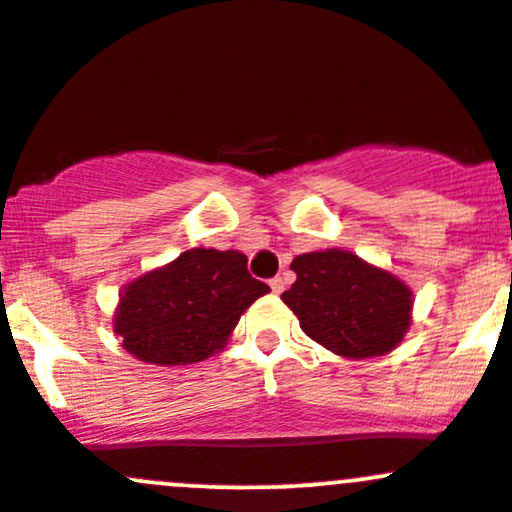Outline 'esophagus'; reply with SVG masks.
I'll list each match as a JSON object with an SVG mask.
<instances>
[{"label": "esophagus", "instance_id": "1", "mask_svg": "<svg viewBox=\"0 0 512 512\" xmlns=\"http://www.w3.org/2000/svg\"><path fill=\"white\" fill-rule=\"evenodd\" d=\"M270 287H272V292L280 294L282 289H285V280H282V277H272V280H270Z\"/></svg>", "mask_w": 512, "mask_h": 512}]
</instances>
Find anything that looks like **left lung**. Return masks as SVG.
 I'll return each mask as SVG.
<instances>
[{
    "instance_id": "obj_1",
    "label": "left lung",
    "mask_w": 512,
    "mask_h": 512,
    "mask_svg": "<svg viewBox=\"0 0 512 512\" xmlns=\"http://www.w3.org/2000/svg\"><path fill=\"white\" fill-rule=\"evenodd\" d=\"M297 282L282 299L307 337L334 354L366 359L391 352L411 324V289L347 250L292 260Z\"/></svg>"
}]
</instances>
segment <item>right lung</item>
<instances>
[{"mask_svg":"<svg viewBox=\"0 0 512 512\" xmlns=\"http://www.w3.org/2000/svg\"><path fill=\"white\" fill-rule=\"evenodd\" d=\"M267 292L242 252L195 247L123 289L113 329L136 359L190 364L223 349L240 314Z\"/></svg>","mask_w":512,"mask_h":512,"instance_id":"right-lung-1","label":"right lung"}]
</instances>
